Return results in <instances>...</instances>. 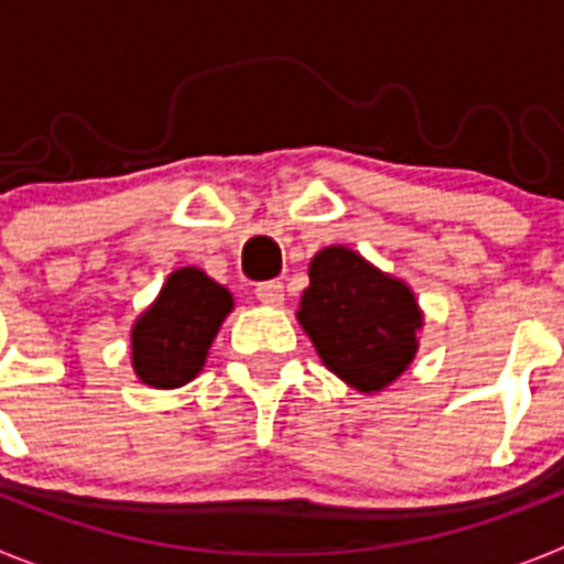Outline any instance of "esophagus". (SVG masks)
Masks as SVG:
<instances>
[{
	"mask_svg": "<svg viewBox=\"0 0 564 564\" xmlns=\"http://www.w3.org/2000/svg\"><path fill=\"white\" fill-rule=\"evenodd\" d=\"M257 299L268 307H279L285 302V288L282 282H265V285H257Z\"/></svg>",
	"mask_w": 564,
	"mask_h": 564,
	"instance_id": "1",
	"label": "esophagus"
}]
</instances>
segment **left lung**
<instances>
[{
	"mask_svg": "<svg viewBox=\"0 0 564 564\" xmlns=\"http://www.w3.org/2000/svg\"><path fill=\"white\" fill-rule=\"evenodd\" d=\"M307 276L296 318L333 376L376 395L410 370L423 311L403 279L347 246L322 248Z\"/></svg>",
	"mask_w": 564,
	"mask_h": 564,
	"instance_id": "1",
	"label": "left lung"
}]
</instances>
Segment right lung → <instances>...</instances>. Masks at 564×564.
Returning <instances> with one entry per match:
<instances>
[{"label":"right lung","instance_id":"1","mask_svg":"<svg viewBox=\"0 0 564 564\" xmlns=\"http://www.w3.org/2000/svg\"><path fill=\"white\" fill-rule=\"evenodd\" d=\"M231 311V291L200 268L169 273L129 333L134 376L154 390H177L200 376L212 341Z\"/></svg>","mask_w":564,"mask_h":564}]
</instances>
